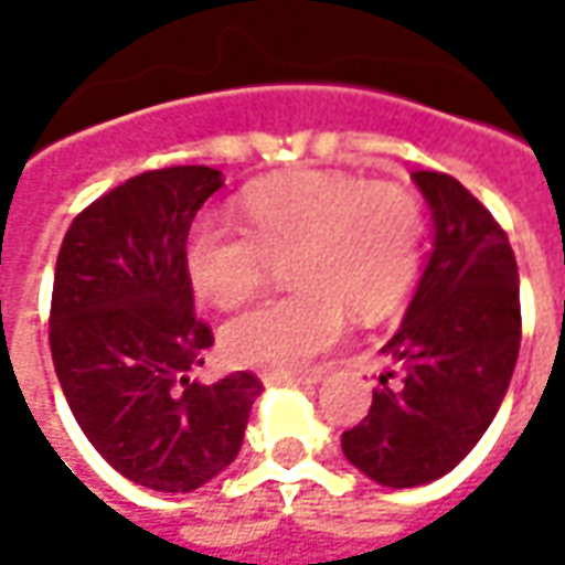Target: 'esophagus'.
Wrapping results in <instances>:
<instances>
[{
  "label": "esophagus",
  "instance_id": "1",
  "mask_svg": "<svg viewBox=\"0 0 565 565\" xmlns=\"http://www.w3.org/2000/svg\"><path fill=\"white\" fill-rule=\"evenodd\" d=\"M263 381L269 384V387H311V384H318L320 372H308V375H278V372H269V375H263Z\"/></svg>",
  "mask_w": 565,
  "mask_h": 565
}]
</instances>
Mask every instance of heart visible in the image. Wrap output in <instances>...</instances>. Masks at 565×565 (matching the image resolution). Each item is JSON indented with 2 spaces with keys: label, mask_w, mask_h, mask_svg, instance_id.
<instances>
[{
  "label": "heart",
  "mask_w": 565,
  "mask_h": 565,
  "mask_svg": "<svg viewBox=\"0 0 565 565\" xmlns=\"http://www.w3.org/2000/svg\"><path fill=\"white\" fill-rule=\"evenodd\" d=\"M247 230L202 217L186 238V271L214 306H235L287 263L296 290L242 308L223 323L233 366L299 372L342 339L344 318L387 315L415 278L424 209L403 184L308 172L259 181L242 199Z\"/></svg>",
  "instance_id": "b5f03b06"
}]
</instances>
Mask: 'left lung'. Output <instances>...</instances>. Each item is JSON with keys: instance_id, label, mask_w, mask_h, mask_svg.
<instances>
[{"instance_id": "obj_1", "label": "left lung", "mask_w": 565, "mask_h": 565, "mask_svg": "<svg viewBox=\"0 0 565 565\" xmlns=\"http://www.w3.org/2000/svg\"><path fill=\"white\" fill-rule=\"evenodd\" d=\"M436 247L384 354L369 415L342 433L356 469L384 487L429 484L478 445L521 351V290L509 235L445 172H415Z\"/></svg>"}]
</instances>
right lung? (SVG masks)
<instances>
[{
    "mask_svg": "<svg viewBox=\"0 0 565 565\" xmlns=\"http://www.w3.org/2000/svg\"><path fill=\"white\" fill-rule=\"evenodd\" d=\"M209 166H166L90 202L56 254L51 356L72 415L117 472L190 493L221 475L263 391L254 372L186 379L214 344L193 311L186 233L221 190Z\"/></svg>",
    "mask_w": 565,
    "mask_h": 565,
    "instance_id": "obj_1",
    "label": "right lung"
}]
</instances>
